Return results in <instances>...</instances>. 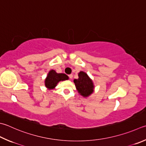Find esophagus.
<instances>
[{"label":"esophagus","mask_w":146,"mask_h":146,"mask_svg":"<svg viewBox=\"0 0 146 146\" xmlns=\"http://www.w3.org/2000/svg\"><path fill=\"white\" fill-rule=\"evenodd\" d=\"M68 77H69L70 79H72L73 75H72V74H70V75H68Z\"/></svg>","instance_id":"obj_1"}]
</instances>
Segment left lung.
Instances as JSON below:
<instances>
[{"label": "left lung", "instance_id": "obj_1", "mask_svg": "<svg viewBox=\"0 0 146 146\" xmlns=\"http://www.w3.org/2000/svg\"><path fill=\"white\" fill-rule=\"evenodd\" d=\"M78 79H75L74 82L78 93L83 97H88L94 92V84L88 74L81 71L78 74Z\"/></svg>", "mask_w": 146, "mask_h": 146}]
</instances>
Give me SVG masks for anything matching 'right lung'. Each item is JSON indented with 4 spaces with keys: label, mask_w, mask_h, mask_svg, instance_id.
I'll return each instance as SVG.
<instances>
[{
    "label": "right lung",
    "mask_w": 146,
    "mask_h": 146,
    "mask_svg": "<svg viewBox=\"0 0 146 146\" xmlns=\"http://www.w3.org/2000/svg\"><path fill=\"white\" fill-rule=\"evenodd\" d=\"M68 79V77L65 74L56 73L55 70H51L45 79V86L49 90L54 89L60 81Z\"/></svg>",
    "instance_id": "add662e5"
}]
</instances>
